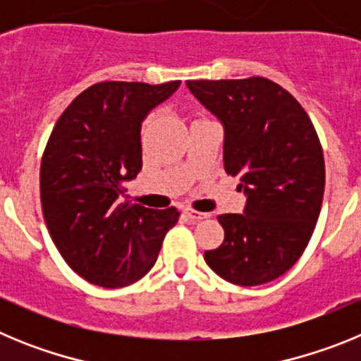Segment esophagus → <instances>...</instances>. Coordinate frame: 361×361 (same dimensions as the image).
I'll list each match as a JSON object with an SVG mask.
<instances>
[{"label":"esophagus","mask_w":361,"mask_h":361,"mask_svg":"<svg viewBox=\"0 0 361 361\" xmlns=\"http://www.w3.org/2000/svg\"><path fill=\"white\" fill-rule=\"evenodd\" d=\"M184 213H186V215L190 216V220H193V222H197V220H202V219H208L209 216V213L197 212V209H193V208H184Z\"/></svg>","instance_id":"34e87169"}]
</instances>
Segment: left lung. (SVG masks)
<instances>
[{"label": "left lung", "instance_id": "8db88e82", "mask_svg": "<svg viewBox=\"0 0 361 361\" xmlns=\"http://www.w3.org/2000/svg\"><path fill=\"white\" fill-rule=\"evenodd\" d=\"M226 130L224 170L240 177L244 213L219 215L224 242L204 253L216 275L260 286L291 269L320 215L325 164L307 111L267 78L186 81Z\"/></svg>", "mask_w": 361, "mask_h": 361}]
</instances>
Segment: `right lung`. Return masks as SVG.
<instances>
[{
    "label": "right lung",
    "instance_id": "add662e5",
    "mask_svg": "<svg viewBox=\"0 0 361 361\" xmlns=\"http://www.w3.org/2000/svg\"><path fill=\"white\" fill-rule=\"evenodd\" d=\"M180 81H103L73 99L57 119L39 170L41 208L72 271L101 288H124L153 267L177 208L123 202L124 183L142 168L141 123Z\"/></svg>",
    "mask_w": 361,
    "mask_h": 361
}]
</instances>
